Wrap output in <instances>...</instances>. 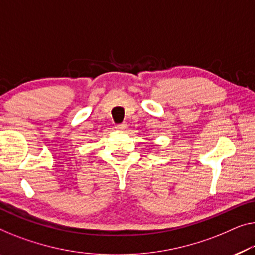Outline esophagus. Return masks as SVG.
I'll return each instance as SVG.
<instances>
[{
  "instance_id": "1",
  "label": "esophagus",
  "mask_w": 255,
  "mask_h": 255,
  "mask_svg": "<svg viewBox=\"0 0 255 255\" xmlns=\"http://www.w3.org/2000/svg\"><path fill=\"white\" fill-rule=\"evenodd\" d=\"M127 124L126 123H123V124H118V125H116V129L117 130H125V129H127Z\"/></svg>"
}]
</instances>
